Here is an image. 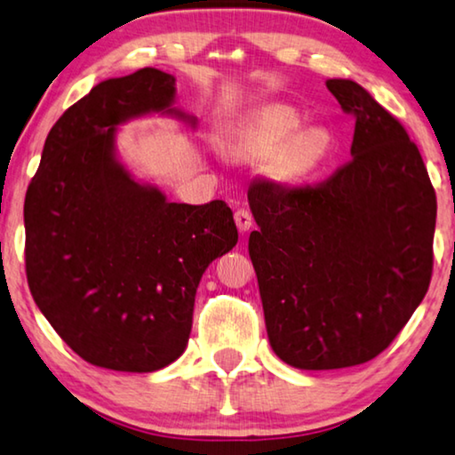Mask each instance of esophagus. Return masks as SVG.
<instances>
[{"mask_svg":"<svg viewBox=\"0 0 455 455\" xmlns=\"http://www.w3.org/2000/svg\"><path fill=\"white\" fill-rule=\"evenodd\" d=\"M235 222H236V228H239L241 233H247V230L253 227V216H251L249 210L239 208V210H235Z\"/></svg>","mask_w":455,"mask_h":455,"instance_id":"obj_1","label":"esophagus"}]
</instances>
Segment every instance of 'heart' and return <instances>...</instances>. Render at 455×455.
Instances as JSON below:
<instances>
[{"mask_svg":"<svg viewBox=\"0 0 455 455\" xmlns=\"http://www.w3.org/2000/svg\"><path fill=\"white\" fill-rule=\"evenodd\" d=\"M294 108L269 104L249 112L230 132V148L243 159L271 157V173L288 184H302L323 167L331 153L324 128L304 126Z\"/></svg>","mask_w":455,"mask_h":455,"instance_id":"b5f03b06","label":"heart"}]
</instances>
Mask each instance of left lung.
<instances>
[{
	"label": "left lung",
	"mask_w": 455,
	"mask_h": 455,
	"mask_svg": "<svg viewBox=\"0 0 455 455\" xmlns=\"http://www.w3.org/2000/svg\"><path fill=\"white\" fill-rule=\"evenodd\" d=\"M329 92L355 118L351 157L315 186L255 180L249 255L275 355L337 370L382 354L429 290L437 198L421 153L349 79Z\"/></svg>",
	"instance_id": "1"
}]
</instances>
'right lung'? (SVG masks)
<instances>
[{
	"instance_id": "1",
	"label": "right lung",
	"mask_w": 455,
	"mask_h": 455,
	"mask_svg": "<svg viewBox=\"0 0 455 455\" xmlns=\"http://www.w3.org/2000/svg\"><path fill=\"white\" fill-rule=\"evenodd\" d=\"M173 96L175 77L153 67L101 81L54 122L26 192L34 302L98 368L155 371L184 354L200 277L239 239L227 202H167L114 155V126L175 112Z\"/></svg>"
}]
</instances>
